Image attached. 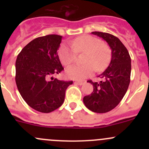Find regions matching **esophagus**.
<instances>
[{
  "label": "esophagus",
  "mask_w": 149,
  "mask_h": 149,
  "mask_svg": "<svg viewBox=\"0 0 149 149\" xmlns=\"http://www.w3.org/2000/svg\"><path fill=\"white\" fill-rule=\"evenodd\" d=\"M75 84H79V85H83V84H85V81H75Z\"/></svg>",
  "instance_id": "34e87169"
}]
</instances>
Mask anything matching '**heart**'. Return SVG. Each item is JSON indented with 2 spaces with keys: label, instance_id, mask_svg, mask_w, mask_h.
<instances>
[{
  "label": "heart",
  "instance_id": "obj_1",
  "mask_svg": "<svg viewBox=\"0 0 149 149\" xmlns=\"http://www.w3.org/2000/svg\"><path fill=\"white\" fill-rule=\"evenodd\" d=\"M72 45L63 43L58 49V57L63 65L71 64L76 58V53L84 52L81 65H71L65 70L68 78L75 80L86 79L92 76L94 70L102 71L109 63L111 50L108 45L102 42L97 37L84 35L72 41Z\"/></svg>",
  "mask_w": 149,
  "mask_h": 149
}]
</instances>
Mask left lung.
<instances>
[{"label": "left lung", "instance_id": "obj_1", "mask_svg": "<svg viewBox=\"0 0 149 149\" xmlns=\"http://www.w3.org/2000/svg\"><path fill=\"white\" fill-rule=\"evenodd\" d=\"M91 34L102 38L111 49L109 65L99 76L100 82L89 81L94 87L92 93L84 97L85 106L97 113L113 109L125 94L130 81L131 59L124 45L118 37L109 33L93 31Z\"/></svg>", "mask_w": 149, "mask_h": 149}]
</instances>
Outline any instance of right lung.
I'll return each instance as SVG.
<instances>
[{
  "instance_id": "1",
  "label": "right lung",
  "mask_w": 149,
  "mask_h": 149,
  "mask_svg": "<svg viewBox=\"0 0 149 149\" xmlns=\"http://www.w3.org/2000/svg\"><path fill=\"white\" fill-rule=\"evenodd\" d=\"M62 37L57 34L37 37L28 43L16 58L18 90L29 106L43 113L59 108L68 86L73 84L72 81H60L52 76L64 69L58 55Z\"/></svg>"
}]
</instances>
